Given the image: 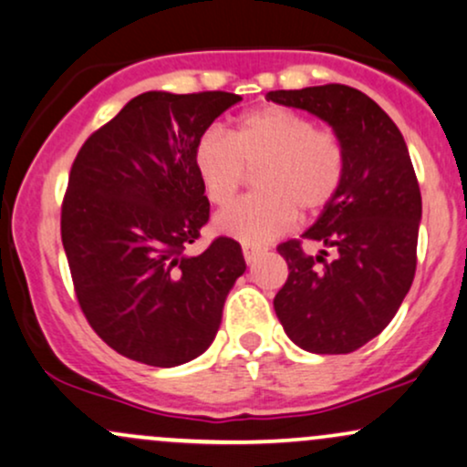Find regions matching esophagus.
<instances>
[{
  "label": "esophagus",
  "mask_w": 467,
  "mask_h": 467,
  "mask_svg": "<svg viewBox=\"0 0 467 467\" xmlns=\"http://www.w3.org/2000/svg\"><path fill=\"white\" fill-rule=\"evenodd\" d=\"M261 254V248L259 245H252V244H244V259L245 264H252V261L256 259V256Z\"/></svg>",
  "instance_id": "34e87169"
}]
</instances>
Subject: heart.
Returning a JSON list of instances; mask_svg holds the SVG:
<instances>
[{
    "label": "heart",
    "instance_id": "obj_1",
    "mask_svg": "<svg viewBox=\"0 0 467 467\" xmlns=\"http://www.w3.org/2000/svg\"><path fill=\"white\" fill-rule=\"evenodd\" d=\"M256 195L234 203L215 219L219 233L264 244L283 234L296 215H318L345 180V149L331 130L281 105L248 111L230 136L208 130L195 144V171L213 206H228L256 171Z\"/></svg>",
    "mask_w": 467,
    "mask_h": 467
}]
</instances>
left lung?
Here are the masks:
<instances>
[{
  "instance_id": "1",
  "label": "left lung",
  "mask_w": 467,
  "mask_h": 467,
  "mask_svg": "<svg viewBox=\"0 0 467 467\" xmlns=\"http://www.w3.org/2000/svg\"><path fill=\"white\" fill-rule=\"evenodd\" d=\"M265 99L318 116L345 149L337 195L301 239L276 248L289 275L275 312L301 349L351 353L393 320L415 278L421 192L409 149L387 111L349 85L276 89ZM305 243L320 244L319 254L307 255Z\"/></svg>"
}]
</instances>
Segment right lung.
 Here are the masks:
<instances>
[{
    "instance_id": "add662e5",
    "label": "right lung",
    "mask_w": 467,
    "mask_h": 467,
    "mask_svg": "<svg viewBox=\"0 0 467 467\" xmlns=\"http://www.w3.org/2000/svg\"><path fill=\"white\" fill-rule=\"evenodd\" d=\"M239 100L144 92L74 160L61 206L74 292L96 334L130 360L178 367L202 356L245 272L241 245L228 237L184 254L211 213L195 144Z\"/></svg>"
}]
</instances>
